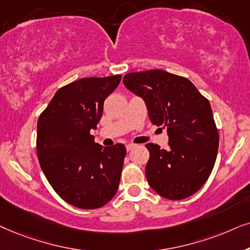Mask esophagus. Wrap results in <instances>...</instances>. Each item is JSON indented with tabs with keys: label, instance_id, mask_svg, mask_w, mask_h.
Masks as SVG:
<instances>
[{
	"label": "esophagus",
	"instance_id": "obj_1",
	"mask_svg": "<svg viewBox=\"0 0 250 250\" xmlns=\"http://www.w3.org/2000/svg\"><path fill=\"white\" fill-rule=\"evenodd\" d=\"M135 146H136L135 144H127V151H131V149L134 148Z\"/></svg>",
	"mask_w": 250,
	"mask_h": 250
}]
</instances>
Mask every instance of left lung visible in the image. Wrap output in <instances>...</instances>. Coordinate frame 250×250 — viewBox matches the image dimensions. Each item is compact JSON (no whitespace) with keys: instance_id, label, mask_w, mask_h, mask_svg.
Instances as JSON below:
<instances>
[{"instance_id":"8db88e82","label":"left lung","mask_w":250,"mask_h":250,"mask_svg":"<svg viewBox=\"0 0 250 250\" xmlns=\"http://www.w3.org/2000/svg\"><path fill=\"white\" fill-rule=\"evenodd\" d=\"M123 84L144 99L153 125L167 128L168 149L146 144L149 186L169 200L191 197L210 176L218 151L208 99L189 80L162 69L128 73Z\"/></svg>"}]
</instances>
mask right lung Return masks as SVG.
I'll return each mask as SVG.
<instances>
[{
	"label": "right lung",
	"mask_w": 250,
	"mask_h": 250,
	"mask_svg": "<svg viewBox=\"0 0 250 250\" xmlns=\"http://www.w3.org/2000/svg\"><path fill=\"white\" fill-rule=\"evenodd\" d=\"M121 75L84 78L56 92L38 121L36 153L46 179L62 200L81 209L101 208L118 191L125 146L103 147L91 129Z\"/></svg>",
	"instance_id": "1"
}]
</instances>
